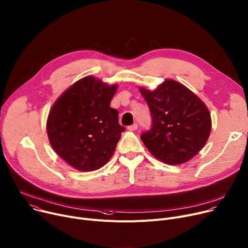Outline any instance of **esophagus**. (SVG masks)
Returning a JSON list of instances; mask_svg holds the SVG:
<instances>
[{"label": "esophagus", "instance_id": "34e87169", "mask_svg": "<svg viewBox=\"0 0 248 248\" xmlns=\"http://www.w3.org/2000/svg\"><path fill=\"white\" fill-rule=\"evenodd\" d=\"M137 128H138V124L137 123H134V124L128 126V130L129 131H135Z\"/></svg>", "mask_w": 248, "mask_h": 248}]
</instances>
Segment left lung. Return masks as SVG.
I'll use <instances>...</instances> for the list:
<instances>
[{
  "label": "left lung",
  "instance_id": "8db88e82",
  "mask_svg": "<svg viewBox=\"0 0 248 248\" xmlns=\"http://www.w3.org/2000/svg\"><path fill=\"white\" fill-rule=\"evenodd\" d=\"M140 91L152 118L151 128L140 137L151 153L169 165L186 163L197 155L212 128L204 103L175 80L164 81L154 91Z\"/></svg>",
  "mask_w": 248,
  "mask_h": 248
}]
</instances>
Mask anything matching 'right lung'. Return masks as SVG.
Instances as JSON below:
<instances>
[{"instance_id":"add662e5","label":"right lung","mask_w":248,"mask_h":248,"mask_svg":"<svg viewBox=\"0 0 248 248\" xmlns=\"http://www.w3.org/2000/svg\"><path fill=\"white\" fill-rule=\"evenodd\" d=\"M116 88L87 76L68 88L48 114L50 145L76 170H98L115 151L125 131L118 122V111L110 107Z\"/></svg>"}]
</instances>
